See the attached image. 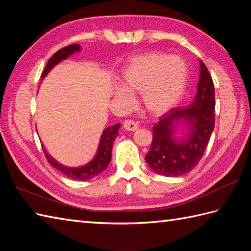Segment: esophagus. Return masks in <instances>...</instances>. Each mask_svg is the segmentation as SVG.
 Here are the masks:
<instances>
[{
    "mask_svg": "<svg viewBox=\"0 0 251 251\" xmlns=\"http://www.w3.org/2000/svg\"><path fill=\"white\" fill-rule=\"evenodd\" d=\"M123 126H124V128L126 130H128V131H134L138 128V125L136 124V123L134 121H130V120L125 121L124 124H123Z\"/></svg>",
    "mask_w": 251,
    "mask_h": 251,
    "instance_id": "1",
    "label": "esophagus"
}]
</instances>
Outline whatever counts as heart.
Segmentation results:
<instances>
[{
  "label": "heart",
  "instance_id": "1",
  "mask_svg": "<svg viewBox=\"0 0 251 251\" xmlns=\"http://www.w3.org/2000/svg\"><path fill=\"white\" fill-rule=\"evenodd\" d=\"M188 82V66L178 56L149 52L132 58L123 73L124 86L115 89L122 103H134L131 94H140L142 105L152 115H162L182 98Z\"/></svg>",
  "mask_w": 251,
  "mask_h": 251
}]
</instances>
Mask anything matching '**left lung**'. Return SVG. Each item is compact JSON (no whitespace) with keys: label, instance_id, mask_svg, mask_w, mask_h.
<instances>
[{"label":"left lung","instance_id":"8db88e82","mask_svg":"<svg viewBox=\"0 0 251 251\" xmlns=\"http://www.w3.org/2000/svg\"><path fill=\"white\" fill-rule=\"evenodd\" d=\"M201 72L194 101L186 108H173L161 116L153 127V139L146 161L153 172L165 177H178L193 169L206 150L215 128V87L205 63L200 60ZM183 122L186 136H174Z\"/></svg>","mask_w":251,"mask_h":251}]
</instances>
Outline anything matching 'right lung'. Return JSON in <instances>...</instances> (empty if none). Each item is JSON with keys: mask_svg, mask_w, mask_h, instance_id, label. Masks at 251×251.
Returning <instances> with one entry per match:
<instances>
[{"mask_svg": "<svg viewBox=\"0 0 251 251\" xmlns=\"http://www.w3.org/2000/svg\"><path fill=\"white\" fill-rule=\"evenodd\" d=\"M81 50V46L78 44H72L63 47L60 50H58L56 54H54L50 59L47 62V65L44 69L43 73H42V79H43L49 72L54 68L56 65H58L60 61L67 59L69 56H71L74 52H77ZM121 124H115L113 126H110L108 128H105L101 135L99 147L97 154H96L95 157L90 161L88 164L84 165L81 167H67L65 165L58 163L55 158H52L47 151L43 147V151L47 161L51 165L52 167L59 170L68 178L73 179V180H89L95 178L96 176L100 175L103 170L108 167V165L111 161L112 156V146H113V142L117 137V131H119Z\"/></svg>", "mask_w": 251, "mask_h": 251, "instance_id": "obj_1", "label": "right lung"}]
</instances>
